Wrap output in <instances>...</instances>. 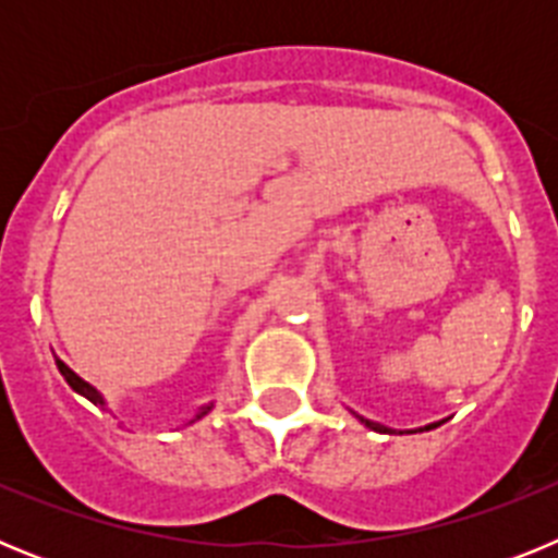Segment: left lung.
<instances>
[{
  "mask_svg": "<svg viewBox=\"0 0 558 558\" xmlns=\"http://www.w3.org/2000/svg\"><path fill=\"white\" fill-rule=\"evenodd\" d=\"M360 422H363V425H366V427H372V430H379V433H391V430H388V427L377 425V422H368V418H363V416H360ZM427 427H436V425H427Z\"/></svg>",
  "mask_w": 558,
  "mask_h": 558,
  "instance_id": "obj_1",
  "label": "left lung"
}]
</instances>
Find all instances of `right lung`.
I'll list each match as a JSON object with an SVG mask.
<instances>
[{"label": "right lung", "mask_w": 558, "mask_h": 558, "mask_svg": "<svg viewBox=\"0 0 558 558\" xmlns=\"http://www.w3.org/2000/svg\"><path fill=\"white\" fill-rule=\"evenodd\" d=\"M56 363H58V372L63 374V379H66V383H69V388H72V391H75V393H81V397H86L88 402H95V405H106V399H102V393L97 391L95 386H88L86 379H83V377H77V374L72 372V368H69L66 363H63V360H58V357H56ZM209 411H211V405H204V408H201V413H198V416H195V418L206 416V413H209Z\"/></svg>", "instance_id": "right-lung-1"}]
</instances>
